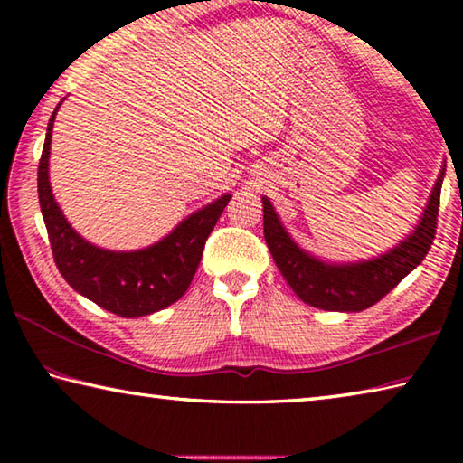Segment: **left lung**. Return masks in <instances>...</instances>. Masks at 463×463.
<instances>
[{
    "label": "left lung",
    "instance_id": "obj_1",
    "mask_svg": "<svg viewBox=\"0 0 463 463\" xmlns=\"http://www.w3.org/2000/svg\"><path fill=\"white\" fill-rule=\"evenodd\" d=\"M445 177V165L430 190L427 206L412 232L386 253L364 261H325L308 253L289 237L286 226L273 208L269 198L263 202V234L269 253L281 276L294 294L308 307L333 312H359L373 307L390 289L398 286L409 273L420 265L435 239L439 195Z\"/></svg>",
    "mask_w": 463,
    "mask_h": 463
}]
</instances>
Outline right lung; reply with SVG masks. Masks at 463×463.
<instances>
[{
  "mask_svg": "<svg viewBox=\"0 0 463 463\" xmlns=\"http://www.w3.org/2000/svg\"><path fill=\"white\" fill-rule=\"evenodd\" d=\"M59 106L54 108L46 127L38 165V202L61 276L75 292L124 318L146 317L167 308L190 288L208 234L213 232L232 195L224 194L195 210L167 237L145 249L109 250L93 245L67 222L51 190L49 156Z\"/></svg>",
  "mask_w": 463,
  "mask_h": 463,
  "instance_id": "right-lung-1",
  "label": "right lung"
}]
</instances>
